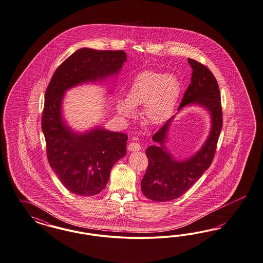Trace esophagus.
<instances>
[{
  "label": "esophagus",
  "mask_w": 263,
  "mask_h": 263,
  "mask_svg": "<svg viewBox=\"0 0 263 263\" xmlns=\"http://www.w3.org/2000/svg\"><path fill=\"white\" fill-rule=\"evenodd\" d=\"M127 148H128L129 152H138V151H141V145H139L136 142H132L128 145Z\"/></svg>",
  "instance_id": "obj_1"
}]
</instances>
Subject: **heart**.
Wrapping results in <instances>:
<instances>
[{"instance_id":"obj_1","label":"heart","mask_w":263,"mask_h":263,"mask_svg":"<svg viewBox=\"0 0 263 263\" xmlns=\"http://www.w3.org/2000/svg\"><path fill=\"white\" fill-rule=\"evenodd\" d=\"M181 90V83L175 76L144 71L130 83L127 98L118 100V114L123 118H131L134 107L144 104L142 115L145 121L152 125H160L171 118Z\"/></svg>"}]
</instances>
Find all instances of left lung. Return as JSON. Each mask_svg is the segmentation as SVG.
I'll list each match as a JSON object with an SVG mask.
<instances>
[{"instance_id":"1","label":"left lung","mask_w":263,"mask_h":263,"mask_svg":"<svg viewBox=\"0 0 263 263\" xmlns=\"http://www.w3.org/2000/svg\"><path fill=\"white\" fill-rule=\"evenodd\" d=\"M189 63L192 68L191 82L179 109L190 104L204 107L211 115L212 128L199 152L183 161L175 160L164 145L174 117L153 136L156 145H149L145 151L148 165L141 181V189L145 197L157 202L179 198L201 178L213 162L222 127L221 101L215 76L205 65L193 59L189 58Z\"/></svg>"}]
</instances>
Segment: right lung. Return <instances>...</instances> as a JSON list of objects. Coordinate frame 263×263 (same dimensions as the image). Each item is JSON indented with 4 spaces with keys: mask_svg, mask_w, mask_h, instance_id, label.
<instances>
[{
    "mask_svg": "<svg viewBox=\"0 0 263 263\" xmlns=\"http://www.w3.org/2000/svg\"><path fill=\"white\" fill-rule=\"evenodd\" d=\"M126 61L123 50L81 48L55 71L46 91L42 116L48 163L64 186L81 196L103 191L115 163L126 154V134L95 128L78 134L61 116L64 92L85 82L118 73Z\"/></svg>",
    "mask_w": 263,
    "mask_h": 263,
    "instance_id": "add662e5",
    "label": "right lung"
}]
</instances>
